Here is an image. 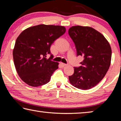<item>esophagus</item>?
I'll return each mask as SVG.
<instances>
[{
	"label": "esophagus",
	"instance_id": "esophagus-1",
	"mask_svg": "<svg viewBox=\"0 0 121 121\" xmlns=\"http://www.w3.org/2000/svg\"><path fill=\"white\" fill-rule=\"evenodd\" d=\"M60 65H61L62 67H65V65H67V64H65V63H60Z\"/></svg>",
	"mask_w": 121,
	"mask_h": 121
}]
</instances>
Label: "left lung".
<instances>
[{
	"label": "left lung",
	"mask_w": 121,
	"mask_h": 121,
	"mask_svg": "<svg viewBox=\"0 0 121 121\" xmlns=\"http://www.w3.org/2000/svg\"><path fill=\"white\" fill-rule=\"evenodd\" d=\"M68 34L75 45L77 56L84 57L82 65L74 67L69 81L79 89H91L103 79L109 68L111 48L105 37L89 26H73Z\"/></svg>",
	"instance_id": "1"
}]
</instances>
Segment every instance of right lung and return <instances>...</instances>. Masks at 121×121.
<instances>
[{
	"label": "right lung",
	"instance_id": "add662e5",
	"mask_svg": "<svg viewBox=\"0 0 121 121\" xmlns=\"http://www.w3.org/2000/svg\"><path fill=\"white\" fill-rule=\"evenodd\" d=\"M65 32V26L40 25L28 28L17 38L13 51L14 65L21 79L28 85L37 87L46 84L58 68L53 61L50 47Z\"/></svg>",
	"mask_w": 121,
	"mask_h": 121
}]
</instances>
